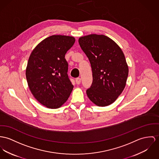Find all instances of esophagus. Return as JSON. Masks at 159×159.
Returning <instances> with one entry per match:
<instances>
[{"label":"esophagus","mask_w":159,"mask_h":159,"mask_svg":"<svg viewBox=\"0 0 159 159\" xmlns=\"http://www.w3.org/2000/svg\"><path fill=\"white\" fill-rule=\"evenodd\" d=\"M75 82H76V84H77V85H79V84H80V82H81V79H80V77L76 78V79H75Z\"/></svg>","instance_id":"1"}]
</instances>
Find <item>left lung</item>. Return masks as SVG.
<instances>
[{
	"instance_id": "1",
	"label": "left lung",
	"mask_w": 159,
	"mask_h": 159,
	"mask_svg": "<svg viewBox=\"0 0 159 159\" xmlns=\"http://www.w3.org/2000/svg\"><path fill=\"white\" fill-rule=\"evenodd\" d=\"M79 43L91 63L93 82L86 90L91 102L99 107L110 105L124 89L128 66L121 48L108 37L90 34Z\"/></svg>"
}]
</instances>
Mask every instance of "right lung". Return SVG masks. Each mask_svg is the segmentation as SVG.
I'll return each mask as SVG.
<instances>
[{"mask_svg": "<svg viewBox=\"0 0 159 159\" xmlns=\"http://www.w3.org/2000/svg\"><path fill=\"white\" fill-rule=\"evenodd\" d=\"M74 42L73 37H48L37 45L29 57L26 69L28 85L37 100L48 108L61 107L73 90L65 55Z\"/></svg>", "mask_w": 159, "mask_h": 159, "instance_id": "add662e5", "label": "right lung"}]
</instances>
